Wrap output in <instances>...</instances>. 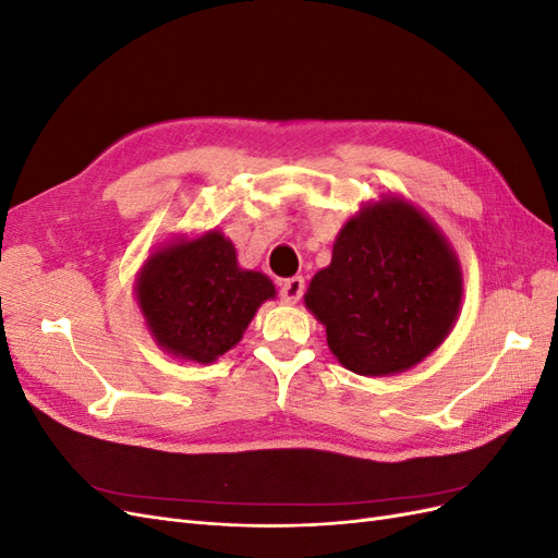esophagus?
<instances>
[{
    "instance_id": "esophagus-1",
    "label": "esophagus",
    "mask_w": 558,
    "mask_h": 558,
    "mask_svg": "<svg viewBox=\"0 0 558 558\" xmlns=\"http://www.w3.org/2000/svg\"><path fill=\"white\" fill-rule=\"evenodd\" d=\"M302 293H305V279L302 277H291V279L281 281L279 295L283 302H298L302 298Z\"/></svg>"
}]
</instances>
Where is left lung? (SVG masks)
<instances>
[{"label":"left lung","instance_id":"8db88e82","mask_svg":"<svg viewBox=\"0 0 558 558\" xmlns=\"http://www.w3.org/2000/svg\"><path fill=\"white\" fill-rule=\"evenodd\" d=\"M461 267L428 218L398 197L361 209L305 305L356 375L402 373L442 344L461 310Z\"/></svg>","mask_w":558,"mask_h":558}]
</instances>
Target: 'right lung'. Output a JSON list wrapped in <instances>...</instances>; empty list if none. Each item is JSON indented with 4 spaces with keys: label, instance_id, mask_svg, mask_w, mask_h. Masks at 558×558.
I'll return each mask as SVG.
<instances>
[{
    "label": "right lung",
    "instance_id": "obj_1",
    "mask_svg": "<svg viewBox=\"0 0 558 558\" xmlns=\"http://www.w3.org/2000/svg\"><path fill=\"white\" fill-rule=\"evenodd\" d=\"M269 298L272 281L242 269L234 246L216 230L160 248L137 281L140 307L158 344L197 363H211L238 344Z\"/></svg>",
    "mask_w": 558,
    "mask_h": 558
}]
</instances>
